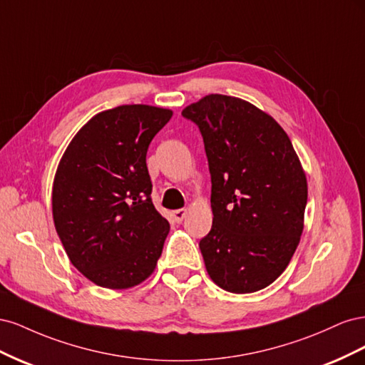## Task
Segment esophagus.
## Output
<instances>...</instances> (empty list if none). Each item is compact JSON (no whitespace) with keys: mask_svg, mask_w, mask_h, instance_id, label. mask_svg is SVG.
Here are the masks:
<instances>
[{"mask_svg":"<svg viewBox=\"0 0 365 365\" xmlns=\"http://www.w3.org/2000/svg\"><path fill=\"white\" fill-rule=\"evenodd\" d=\"M187 215V210L185 208H180V210H175V212L172 213L173 219L176 220V222H181V220L185 217Z\"/></svg>","mask_w":365,"mask_h":365,"instance_id":"34e87169","label":"esophagus"}]
</instances>
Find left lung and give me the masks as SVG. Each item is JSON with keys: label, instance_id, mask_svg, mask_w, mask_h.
Listing matches in <instances>:
<instances>
[{"label": "left lung", "instance_id": "left-lung-1", "mask_svg": "<svg viewBox=\"0 0 365 365\" xmlns=\"http://www.w3.org/2000/svg\"><path fill=\"white\" fill-rule=\"evenodd\" d=\"M200 128L212 176L213 225L200 240L220 288H267L288 267L303 233L306 175L283 128L237 97L210 94L187 106Z\"/></svg>", "mask_w": 365, "mask_h": 365}]
</instances>
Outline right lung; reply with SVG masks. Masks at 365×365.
I'll return each instance as SVG.
<instances>
[{
  "mask_svg": "<svg viewBox=\"0 0 365 365\" xmlns=\"http://www.w3.org/2000/svg\"><path fill=\"white\" fill-rule=\"evenodd\" d=\"M170 117L149 105L98 113L58 165L54 227L71 263L102 288H132L157 267L170 225L153 207L146 153Z\"/></svg>",
  "mask_w": 365,
  "mask_h": 365,
  "instance_id": "right-lung-1",
  "label": "right lung"
}]
</instances>
